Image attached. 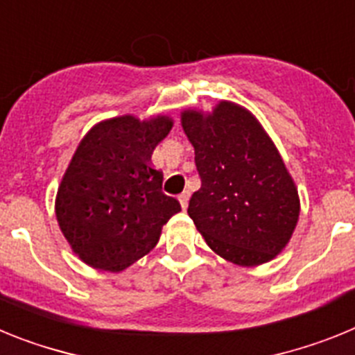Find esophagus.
<instances>
[{
	"label": "esophagus",
	"instance_id": "34e87169",
	"mask_svg": "<svg viewBox=\"0 0 355 355\" xmlns=\"http://www.w3.org/2000/svg\"><path fill=\"white\" fill-rule=\"evenodd\" d=\"M188 200H190V192L188 190H184L183 193H180V202H181V208L187 209L188 206Z\"/></svg>",
	"mask_w": 355,
	"mask_h": 355
}]
</instances>
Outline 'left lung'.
<instances>
[{
  "label": "left lung",
  "mask_w": 355,
  "mask_h": 355,
  "mask_svg": "<svg viewBox=\"0 0 355 355\" xmlns=\"http://www.w3.org/2000/svg\"><path fill=\"white\" fill-rule=\"evenodd\" d=\"M181 124L200 178L188 215L206 243L234 265L274 259L300 213L299 193L274 142L245 108L227 101L208 117L183 112Z\"/></svg>",
  "instance_id": "8db88e82"
}]
</instances>
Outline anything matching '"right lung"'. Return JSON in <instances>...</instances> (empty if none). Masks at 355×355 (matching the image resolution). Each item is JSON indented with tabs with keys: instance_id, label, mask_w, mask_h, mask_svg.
Instances as JSON below:
<instances>
[{
	"instance_id": "obj_1",
	"label": "right lung",
	"mask_w": 355,
	"mask_h": 355,
	"mask_svg": "<svg viewBox=\"0 0 355 355\" xmlns=\"http://www.w3.org/2000/svg\"><path fill=\"white\" fill-rule=\"evenodd\" d=\"M171 128L162 115L144 122L124 115L99 122L78 146L56 193V218L87 265L124 270L155 249L163 224L181 211L149 165Z\"/></svg>"
}]
</instances>
